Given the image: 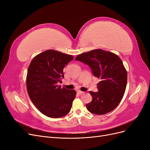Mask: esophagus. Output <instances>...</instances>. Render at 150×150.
Instances as JSON below:
<instances>
[{
    "label": "esophagus",
    "mask_w": 150,
    "mask_h": 150,
    "mask_svg": "<svg viewBox=\"0 0 150 150\" xmlns=\"http://www.w3.org/2000/svg\"><path fill=\"white\" fill-rule=\"evenodd\" d=\"M77 93H78L79 95H81V94H84V92H83V91H78V92H77Z\"/></svg>",
    "instance_id": "esophagus-1"
}]
</instances>
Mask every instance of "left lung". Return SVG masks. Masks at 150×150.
Segmentation results:
<instances>
[{
	"mask_svg": "<svg viewBox=\"0 0 150 150\" xmlns=\"http://www.w3.org/2000/svg\"><path fill=\"white\" fill-rule=\"evenodd\" d=\"M77 61L88 64L95 77L101 79L98 91H89L91 102L87 110L96 115H105L118 106L123 98L127 84V71L116 54L103 49H94L77 56Z\"/></svg>",
	"mask_w": 150,
	"mask_h": 150,
	"instance_id": "8db88e82",
	"label": "left lung"
}]
</instances>
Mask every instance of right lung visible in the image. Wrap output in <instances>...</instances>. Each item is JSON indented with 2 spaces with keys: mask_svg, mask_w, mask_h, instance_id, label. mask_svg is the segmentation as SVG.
<instances>
[{
  "mask_svg": "<svg viewBox=\"0 0 150 150\" xmlns=\"http://www.w3.org/2000/svg\"><path fill=\"white\" fill-rule=\"evenodd\" d=\"M73 59L72 55L49 49L38 54L30 63L26 77L28 93L35 106L46 116L58 118L71 110L76 91L61 88L57 83H62L63 69Z\"/></svg>",
  "mask_w": 150,
  "mask_h": 150,
  "instance_id": "right-lung-1",
  "label": "right lung"
}]
</instances>
